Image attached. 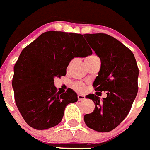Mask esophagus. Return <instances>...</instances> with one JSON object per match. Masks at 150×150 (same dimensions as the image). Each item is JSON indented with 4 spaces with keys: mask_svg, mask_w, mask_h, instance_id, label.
<instances>
[{
    "mask_svg": "<svg viewBox=\"0 0 150 150\" xmlns=\"http://www.w3.org/2000/svg\"><path fill=\"white\" fill-rule=\"evenodd\" d=\"M85 99V96L83 95H78V100H84Z\"/></svg>",
    "mask_w": 150,
    "mask_h": 150,
    "instance_id": "obj_1",
    "label": "esophagus"
}]
</instances>
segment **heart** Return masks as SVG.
Listing matches in <instances>:
<instances>
[{"label":"heart","instance_id":"heart-1","mask_svg":"<svg viewBox=\"0 0 150 150\" xmlns=\"http://www.w3.org/2000/svg\"><path fill=\"white\" fill-rule=\"evenodd\" d=\"M96 57H98L96 55H94V54H93V55H90V56H88V57H86L85 61L93 60V59L96 58ZM73 87L76 90H77V91H79V92H83L84 90V89H85V86H84V84H83V83L79 82V81H77V82L74 83Z\"/></svg>","mask_w":150,"mask_h":150}]
</instances>
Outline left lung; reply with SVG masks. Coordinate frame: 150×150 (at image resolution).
Returning a JSON list of instances; mask_svg holds the SVG:
<instances>
[{
    "label": "left lung",
    "instance_id": "left-lung-1",
    "mask_svg": "<svg viewBox=\"0 0 150 150\" xmlns=\"http://www.w3.org/2000/svg\"><path fill=\"white\" fill-rule=\"evenodd\" d=\"M84 37L100 57V71L93 86L96 94L86 96L95 103L92 113L84 116L87 127L98 132H109L127 117L138 93L139 68L131 50L105 33H86ZM108 97L100 102V91Z\"/></svg>",
    "mask_w": 150,
    "mask_h": 150
}]
</instances>
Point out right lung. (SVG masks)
<instances>
[{
  "instance_id": "1",
  "label": "right lung",
  "mask_w": 150,
  "mask_h": 150,
  "mask_svg": "<svg viewBox=\"0 0 150 150\" xmlns=\"http://www.w3.org/2000/svg\"><path fill=\"white\" fill-rule=\"evenodd\" d=\"M81 34L47 31L23 49L14 67L12 87L16 105L28 125L46 130L58 125L66 106L78 100L69 88L60 93L54 77L64 76L71 60L92 54Z\"/></svg>"
}]
</instances>
